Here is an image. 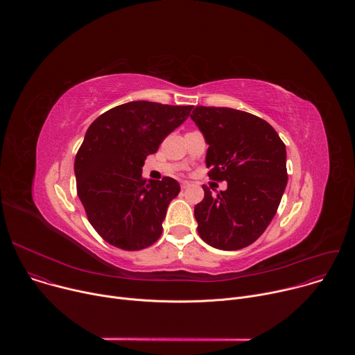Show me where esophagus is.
<instances>
[{"label": "esophagus", "instance_id": "esophagus-1", "mask_svg": "<svg viewBox=\"0 0 355 355\" xmlns=\"http://www.w3.org/2000/svg\"><path fill=\"white\" fill-rule=\"evenodd\" d=\"M189 185H191L189 181H181V188H182V189H187Z\"/></svg>", "mask_w": 355, "mask_h": 355}]
</instances>
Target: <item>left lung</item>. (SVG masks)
<instances>
[{"label": "left lung", "instance_id": "1", "mask_svg": "<svg viewBox=\"0 0 355 355\" xmlns=\"http://www.w3.org/2000/svg\"><path fill=\"white\" fill-rule=\"evenodd\" d=\"M209 144L208 175L227 181V189L195 207L200 239L220 250L254 243L277 214L286 187L285 144L264 119L244 111L195 107L191 115Z\"/></svg>", "mask_w": 355, "mask_h": 355}]
</instances>
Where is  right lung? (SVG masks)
I'll return each mask as SVG.
<instances>
[{
    "label": "right lung",
    "mask_w": 355,
    "mask_h": 355,
    "mask_svg": "<svg viewBox=\"0 0 355 355\" xmlns=\"http://www.w3.org/2000/svg\"><path fill=\"white\" fill-rule=\"evenodd\" d=\"M191 110L192 105L133 101L89 125L74 162L77 193L88 222L107 243L136 251L162 236L180 184L171 177L147 182L141 167Z\"/></svg>",
    "instance_id": "right-lung-1"
}]
</instances>
